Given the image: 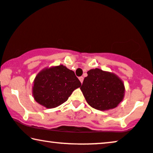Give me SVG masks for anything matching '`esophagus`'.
Instances as JSON below:
<instances>
[{
  "label": "esophagus",
  "mask_w": 153,
  "mask_h": 153,
  "mask_svg": "<svg viewBox=\"0 0 153 153\" xmlns=\"http://www.w3.org/2000/svg\"><path fill=\"white\" fill-rule=\"evenodd\" d=\"M83 79H84V78H83L82 76L79 77V80H80V81L81 82V83H82V82H83Z\"/></svg>",
  "instance_id": "1"
}]
</instances>
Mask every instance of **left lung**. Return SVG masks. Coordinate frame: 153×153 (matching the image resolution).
Segmentation results:
<instances>
[{"label":"left lung","mask_w":153,"mask_h":153,"mask_svg":"<svg viewBox=\"0 0 153 153\" xmlns=\"http://www.w3.org/2000/svg\"><path fill=\"white\" fill-rule=\"evenodd\" d=\"M80 89L89 105L101 111L117 107L122 101L125 91L119 77L99 68L88 71Z\"/></svg>","instance_id":"8db88e82"}]
</instances>
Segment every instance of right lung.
Listing matches in <instances>:
<instances>
[{"label": "right lung", "mask_w": 153, "mask_h": 153, "mask_svg": "<svg viewBox=\"0 0 153 153\" xmlns=\"http://www.w3.org/2000/svg\"><path fill=\"white\" fill-rule=\"evenodd\" d=\"M80 86V81L73 71L58 65L39 73L34 81L33 96L39 104L51 109L66 102Z\"/></svg>", "instance_id": "1"}]
</instances>
